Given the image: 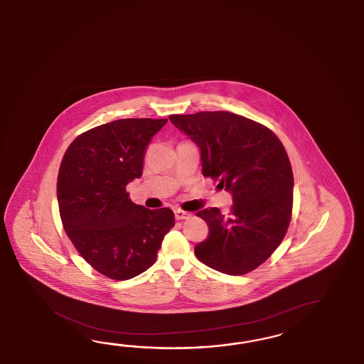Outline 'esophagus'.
<instances>
[{
  "instance_id": "esophagus-1",
  "label": "esophagus",
  "mask_w": 364,
  "mask_h": 364,
  "mask_svg": "<svg viewBox=\"0 0 364 364\" xmlns=\"http://www.w3.org/2000/svg\"><path fill=\"white\" fill-rule=\"evenodd\" d=\"M174 214H176V218H177V220H186V218H188V217L191 215L188 212H185V210H182V209H176Z\"/></svg>"
}]
</instances>
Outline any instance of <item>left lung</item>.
I'll return each mask as SVG.
<instances>
[{"instance_id":"obj_1","label":"left lung","mask_w":364,"mask_h":364,"mask_svg":"<svg viewBox=\"0 0 364 364\" xmlns=\"http://www.w3.org/2000/svg\"><path fill=\"white\" fill-rule=\"evenodd\" d=\"M169 120L199 147L203 176L232 195L228 214L218 208L196 214L209 235L195 255L228 275L255 270L278 248L291 222L293 171L284 146L262 124L228 111L171 114Z\"/></svg>"}]
</instances>
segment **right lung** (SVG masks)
<instances>
[{"mask_svg": "<svg viewBox=\"0 0 364 364\" xmlns=\"http://www.w3.org/2000/svg\"><path fill=\"white\" fill-rule=\"evenodd\" d=\"M166 119H122L80 134L65 151L57 181L65 234L95 270L128 280L155 264L174 226L169 208L147 209L125 187L142 176L144 152Z\"/></svg>", "mask_w": 364, "mask_h": 364, "instance_id": "obj_1", "label": "right lung"}]
</instances>
